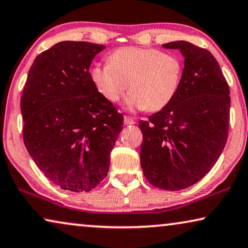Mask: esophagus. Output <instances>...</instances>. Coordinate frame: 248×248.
<instances>
[{"mask_svg": "<svg viewBox=\"0 0 248 248\" xmlns=\"http://www.w3.org/2000/svg\"><path fill=\"white\" fill-rule=\"evenodd\" d=\"M124 124L125 125H133V124H135V122H134V120H133V118L125 116L124 117Z\"/></svg>", "mask_w": 248, "mask_h": 248, "instance_id": "obj_1", "label": "esophagus"}]
</instances>
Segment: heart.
Returning a JSON list of instances; mask_svg holds the SVG:
<instances>
[{
	"instance_id": "obj_1",
	"label": "heart",
	"mask_w": 248,
	"mask_h": 248,
	"mask_svg": "<svg viewBox=\"0 0 248 248\" xmlns=\"http://www.w3.org/2000/svg\"><path fill=\"white\" fill-rule=\"evenodd\" d=\"M184 67L181 60L157 49L126 46L114 51L108 63H95L91 69L93 84L106 100L116 103L125 91L127 109L159 112L166 108L180 88Z\"/></svg>"
}]
</instances>
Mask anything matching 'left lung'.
<instances>
[{
    "label": "left lung",
    "instance_id": "8db88e82",
    "mask_svg": "<svg viewBox=\"0 0 248 248\" xmlns=\"http://www.w3.org/2000/svg\"><path fill=\"white\" fill-rule=\"evenodd\" d=\"M178 49L185 58L180 88L166 108L140 121L141 167L151 185L177 191L195 185L217 162L228 138L229 87L207 49L188 41Z\"/></svg>",
    "mask_w": 248,
    "mask_h": 248
}]
</instances>
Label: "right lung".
Segmentation results:
<instances>
[{
    "label": "right lung",
    "instance_id": "obj_1",
    "mask_svg": "<svg viewBox=\"0 0 248 248\" xmlns=\"http://www.w3.org/2000/svg\"><path fill=\"white\" fill-rule=\"evenodd\" d=\"M105 46L62 41L37 56L29 70L21 113L23 140L53 184L91 191L107 175L123 115L99 94L89 67Z\"/></svg>",
    "mask_w": 248,
    "mask_h": 248
}]
</instances>
